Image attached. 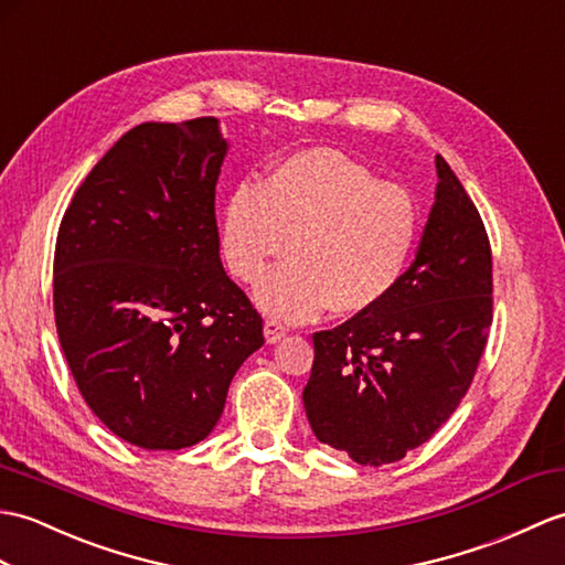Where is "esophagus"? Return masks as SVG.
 I'll use <instances>...</instances> for the list:
<instances>
[{
    "mask_svg": "<svg viewBox=\"0 0 565 565\" xmlns=\"http://www.w3.org/2000/svg\"><path fill=\"white\" fill-rule=\"evenodd\" d=\"M265 337H267L269 344H277V342H281V339L286 337V327L281 322H277V320H267L265 322Z\"/></svg>",
    "mask_w": 565,
    "mask_h": 565,
    "instance_id": "34e87169",
    "label": "esophagus"
}]
</instances>
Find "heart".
<instances>
[{
    "label": "heart",
    "mask_w": 565,
    "mask_h": 565,
    "mask_svg": "<svg viewBox=\"0 0 565 565\" xmlns=\"http://www.w3.org/2000/svg\"><path fill=\"white\" fill-rule=\"evenodd\" d=\"M418 235L414 196L334 149L288 156L269 175L241 182L221 209L218 247L245 284L284 253L255 288L257 303L300 322L327 306L361 315L395 291Z\"/></svg>",
    "instance_id": "1"
}]
</instances>
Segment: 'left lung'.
<instances>
[{"label":"left lung","mask_w":565,"mask_h":565,"mask_svg":"<svg viewBox=\"0 0 565 565\" xmlns=\"http://www.w3.org/2000/svg\"><path fill=\"white\" fill-rule=\"evenodd\" d=\"M438 190L412 267L383 303L312 334L303 390L312 433L359 465L424 445L462 402L493 322L491 243L436 156Z\"/></svg>","instance_id":"obj_1"}]
</instances>
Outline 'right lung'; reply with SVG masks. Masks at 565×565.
Wrapping results in <instances>:
<instances>
[{
  "instance_id": "right-lung-1",
  "label": "right lung",
  "mask_w": 565,
  "mask_h": 565,
  "mask_svg": "<svg viewBox=\"0 0 565 565\" xmlns=\"http://www.w3.org/2000/svg\"><path fill=\"white\" fill-rule=\"evenodd\" d=\"M216 117L143 122L103 156L62 216L57 337L76 387L117 438L143 450L204 440L262 315L218 257Z\"/></svg>"
}]
</instances>
